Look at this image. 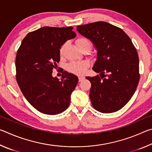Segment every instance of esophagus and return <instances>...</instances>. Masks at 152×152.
Instances as JSON below:
<instances>
[{
	"label": "esophagus",
	"instance_id": "34e87169",
	"mask_svg": "<svg viewBox=\"0 0 152 152\" xmlns=\"http://www.w3.org/2000/svg\"><path fill=\"white\" fill-rule=\"evenodd\" d=\"M84 76H79L78 77V80H79V82H82V81H83L84 80Z\"/></svg>",
	"mask_w": 152,
	"mask_h": 152
}]
</instances>
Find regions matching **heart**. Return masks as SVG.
<instances>
[{"mask_svg":"<svg viewBox=\"0 0 152 152\" xmlns=\"http://www.w3.org/2000/svg\"><path fill=\"white\" fill-rule=\"evenodd\" d=\"M76 44L78 46L79 49L82 50L83 49L88 48L90 50L92 47V43L91 41L86 37H80L76 40ZM67 43H64L60 49V54L61 56L64 55V51L66 48ZM90 64L87 61H72V62L67 64L66 70L70 73H72L76 75H83L85 73L86 69L88 68Z\"/></svg>","mask_w":152,"mask_h":152,"instance_id":"heart-1","label":"heart"}]
</instances>
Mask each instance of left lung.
<instances>
[{"label": "left lung", "mask_w": 152, "mask_h": 152, "mask_svg": "<svg viewBox=\"0 0 152 152\" xmlns=\"http://www.w3.org/2000/svg\"><path fill=\"white\" fill-rule=\"evenodd\" d=\"M76 29L91 41L97 51L92 70L100 76L86 77L91 83L92 107L103 113L117 111L132 99L140 80L137 50L121 29L109 23H92L77 26Z\"/></svg>", "instance_id": "obj_1"}]
</instances>
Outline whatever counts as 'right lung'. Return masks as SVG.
Segmentation results:
<instances>
[{
	"instance_id": "right-lung-1",
	"label": "right lung",
	"mask_w": 152,
	"mask_h": 152,
	"mask_svg": "<svg viewBox=\"0 0 152 152\" xmlns=\"http://www.w3.org/2000/svg\"><path fill=\"white\" fill-rule=\"evenodd\" d=\"M72 27H43L26 35L17 51V81L27 101L39 112L58 115L68 109L78 78L64 71L61 80L53 77L60 61V49L76 37Z\"/></svg>"
}]
</instances>
